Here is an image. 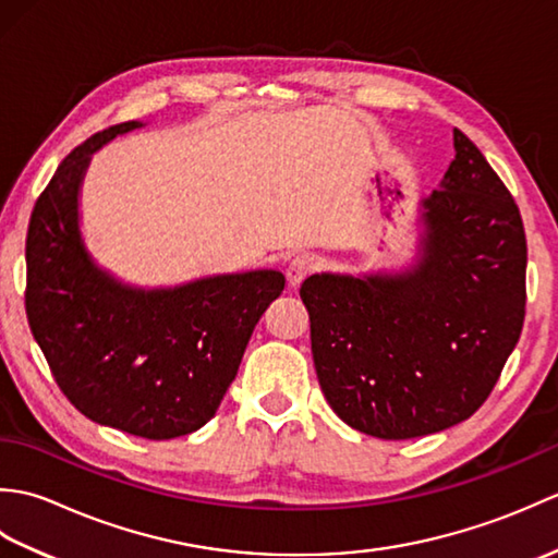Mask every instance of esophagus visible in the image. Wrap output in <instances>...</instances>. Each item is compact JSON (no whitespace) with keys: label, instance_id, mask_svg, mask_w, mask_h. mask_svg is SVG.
Segmentation results:
<instances>
[{"label":"esophagus","instance_id":"34e87169","mask_svg":"<svg viewBox=\"0 0 558 558\" xmlns=\"http://www.w3.org/2000/svg\"><path fill=\"white\" fill-rule=\"evenodd\" d=\"M316 270V260L312 256H298L290 260V266L286 270V278H288V286L290 288H300L302 282L312 276V272Z\"/></svg>","mask_w":558,"mask_h":558}]
</instances>
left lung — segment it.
Wrapping results in <instances>:
<instances>
[{
	"label": "left lung",
	"mask_w": 558,
	"mask_h": 558,
	"mask_svg": "<svg viewBox=\"0 0 558 558\" xmlns=\"http://www.w3.org/2000/svg\"><path fill=\"white\" fill-rule=\"evenodd\" d=\"M453 148L441 184L417 204L414 264L314 272L300 290L328 405L352 429L388 441L472 417L523 330V218L460 129Z\"/></svg>",
	"instance_id": "left-lung-1"
}]
</instances>
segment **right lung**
Segmentation results:
<instances>
[{"mask_svg":"<svg viewBox=\"0 0 558 558\" xmlns=\"http://www.w3.org/2000/svg\"><path fill=\"white\" fill-rule=\"evenodd\" d=\"M141 126L90 136L40 194L26 240V314L71 405L102 426L165 441L216 414L286 276L260 268L138 288L98 266L81 232L83 177L93 153Z\"/></svg>","mask_w":558,"mask_h":558,"instance_id":"right-lung-1","label":"right lung"}]
</instances>
